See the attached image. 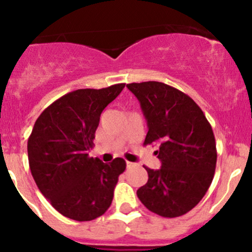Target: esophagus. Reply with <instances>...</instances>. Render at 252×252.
<instances>
[{
	"label": "esophagus",
	"mask_w": 252,
	"mask_h": 252,
	"mask_svg": "<svg viewBox=\"0 0 252 252\" xmlns=\"http://www.w3.org/2000/svg\"><path fill=\"white\" fill-rule=\"evenodd\" d=\"M136 163L134 162H129V161H126V168H132V167H135Z\"/></svg>",
	"instance_id": "1"
}]
</instances>
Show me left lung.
I'll list each match as a JSON object with an SVG mask.
<instances>
[{"label": "left lung", "instance_id": "1", "mask_svg": "<svg viewBox=\"0 0 252 252\" xmlns=\"http://www.w3.org/2000/svg\"><path fill=\"white\" fill-rule=\"evenodd\" d=\"M141 104L148 132L144 144L158 143L160 169H150L137 196L164 218L187 213L204 198L213 180L217 149L213 130L198 104L160 82L126 85Z\"/></svg>", "mask_w": 252, "mask_h": 252}]
</instances>
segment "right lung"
<instances>
[{"label":"right lung","instance_id":"1","mask_svg":"<svg viewBox=\"0 0 252 252\" xmlns=\"http://www.w3.org/2000/svg\"><path fill=\"white\" fill-rule=\"evenodd\" d=\"M80 89L66 94L37 117L28 138L30 168L37 189L58 212L77 221L109 209L126 161L90 158L100 114L124 89Z\"/></svg>","mask_w":252,"mask_h":252}]
</instances>
